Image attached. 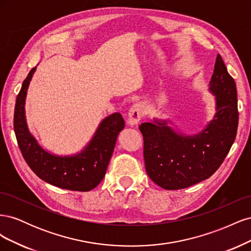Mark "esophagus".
Instances as JSON below:
<instances>
[{"label":"esophagus","mask_w":251,"mask_h":251,"mask_svg":"<svg viewBox=\"0 0 251 251\" xmlns=\"http://www.w3.org/2000/svg\"><path fill=\"white\" fill-rule=\"evenodd\" d=\"M143 107L140 103H135L133 107L130 109V112H128V118H127V125L134 126H137L139 124V121L143 117Z\"/></svg>","instance_id":"1"}]
</instances>
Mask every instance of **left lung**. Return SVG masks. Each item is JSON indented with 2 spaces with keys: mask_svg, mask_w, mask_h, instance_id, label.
<instances>
[{
  "mask_svg": "<svg viewBox=\"0 0 251 251\" xmlns=\"http://www.w3.org/2000/svg\"><path fill=\"white\" fill-rule=\"evenodd\" d=\"M209 92L216 113L202 130L193 135L175 131L169 119L154 118L139 126L149 177L164 189H181L209 178L222 164L237 136L239 112L237 87L221 55L218 54Z\"/></svg>",
  "mask_w": 251,
  "mask_h": 251,
  "instance_id": "left-lung-1",
  "label": "left lung"
}]
</instances>
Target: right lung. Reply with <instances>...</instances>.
I'll use <instances>...</instances> for the list:
<instances>
[{
    "mask_svg": "<svg viewBox=\"0 0 251 251\" xmlns=\"http://www.w3.org/2000/svg\"><path fill=\"white\" fill-rule=\"evenodd\" d=\"M35 70L36 67L23 82L14 108L13 127L22 155L36 176L47 183L69 191L89 192L104 177L118 135L125 127L124 118L113 113L101 120L92 139L77 154H51L30 133L26 120L27 90Z\"/></svg>",
    "mask_w": 251,
    "mask_h": 251,
    "instance_id": "add662e5",
    "label": "right lung"
}]
</instances>
